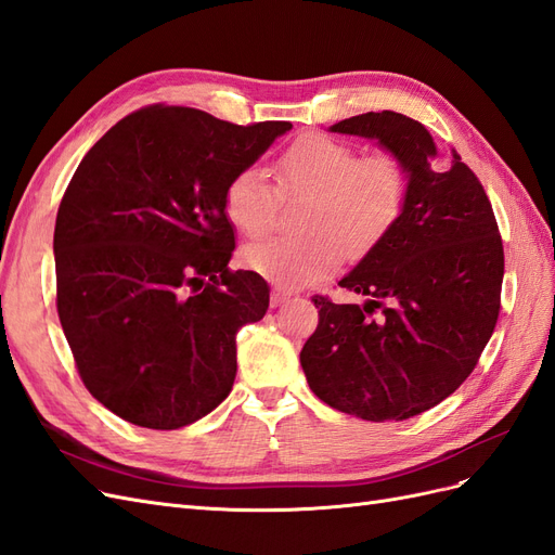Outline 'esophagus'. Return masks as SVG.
<instances>
[{
	"label": "esophagus",
	"instance_id": "1",
	"mask_svg": "<svg viewBox=\"0 0 555 555\" xmlns=\"http://www.w3.org/2000/svg\"><path fill=\"white\" fill-rule=\"evenodd\" d=\"M292 294L289 292H282V289H275L273 294H271V308H280L284 300H287Z\"/></svg>",
	"mask_w": 555,
	"mask_h": 555
}]
</instances>
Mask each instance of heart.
<instances>
[{
	"mask_svg": "<svg viewBox=\"0 0 555 555\" xmlns=\"http://www.w3.org/2000/svg\"><path fill=\"white\" fill-rule=\"evenodd\" d=\"M275 184L245 166L224 190V212L245 238L257 241L275 224L280 198H304L296 236L247 245L243 261L280 287H300L333 271L343 255L375 247L405 206L410 171L393 153H367L328 133H300L275 159Z\"/></svg>",
	"mask_w": 555,
	"mask_h": 555,
	"instance_id": "heart-1",
	"label": "heart"
}]
</instances>
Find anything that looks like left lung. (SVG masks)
Listing matches in <instances>:
<instances>
[{
  "label": "left lung",
  "instance_id": "8db88e82",
  "mask_svg": "<svg viewBox=\"0 0 555 555\" xmlns=\"http://www.w3.org/2000/svg\"><path fill=\"white\" fill-rule=\"evenodd\" d=\"M333 131L379 139L410 190L386 236L338 287L365 306L312 296L319 324L300 349L312 393L365 422H402L475 371L500 314L505 249L491 201L456 150L444 162L422 122L363 113Z\"/></svg>",
  "mask_w": 555,
  "mask_h": 555
}]
</instances>
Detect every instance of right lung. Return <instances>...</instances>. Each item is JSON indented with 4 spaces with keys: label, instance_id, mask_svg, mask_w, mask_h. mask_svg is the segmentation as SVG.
Returning <instances> with one entry per match:
<instances>
[{
    "label": "right lung",
    "instance_id": "add662e5",
    "mask_svg": "<svg viewBox=\"0 0 555 555\" xmlns=\"http://www.w3.org/2000/svg\"><path fill=\"white\" fill-rule=\"evenodd\" d=\"M289 129L153 104L78 164L55 222V304L82 384L125 422L176 430L229 396L236 333L271 296L229 268L224 190Z\"/></svg>",
    "mask_w": 555,
    "mask_h": 555
}]
</instances>
